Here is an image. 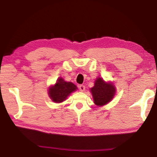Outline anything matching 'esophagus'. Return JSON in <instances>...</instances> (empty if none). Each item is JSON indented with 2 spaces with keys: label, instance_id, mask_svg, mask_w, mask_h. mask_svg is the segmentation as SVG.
<instances>
[{
  "label": "esophagus",
  "instance_id": "esophagus-1",
  "mask_svg": "<svg viewBox=\"0 0 157 157\" xmlns=\"http://www.w3.org/2000/svg\"><path fill=\"white\" fill-rule=\"evenodd\" d=\"M79 90H80L81 91H84L85 86H84V85L81 84V85H79Z\"/></svg>",
  "mask_w": 157,
  "mask_h": 157
}]
</instances>
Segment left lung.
Listing matches in <instances>:
<instances>
[{
  "label": "left lung",
  "instance_id": "8db88e82",
  "mask_svg": "<svg viewBox=\"0 0 157 157\" xmlns=\"http://www.w3.org/2000/svg\"><path fill=\"white\" fill-rule=\"evenodd\" d=\"M94 103L98 106L107 105L113 99L116 89L113 84L106 82L102 78H98L95 81L94 86L90 89Z\"/></svg>",
  "mask_w": 157,
  "mask_h": 157
}]
</instances>
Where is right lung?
<instances>
[{
    "label": "right lung",
    "mask_w": 157,
    "mask_h": 157,
    "mask_svg": "<svg viewBox=\"0 0 157 157\" xmlns=\"http://www.w3.org/2000/svg\"><path fill=\"white\" fill-rule=\"evenodd\" d=\"M78 89L75 84L71 82H66L62 78L58 79L53 86L49 87L48 95L54 102L61 103L66 100L71 93Z\"/></svg>",
    "instance_id": "obj_1"
}]
</instances>
